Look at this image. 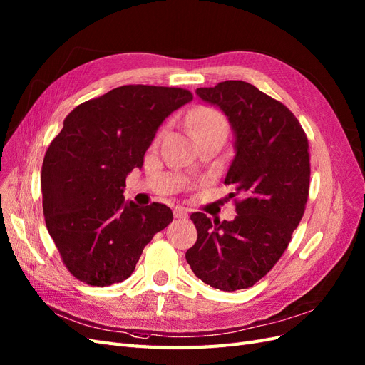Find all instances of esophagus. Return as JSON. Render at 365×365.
I'll return each instance as SVG.
<instances>
[{
  "label": "esophagus",
  "mask_w": 365,
  "mask_h": 365,
  "mask_svg": "<svg viewBox=\"0 0 365 365\" xmlns=\"http://www.w3.org/2000/svg\"><path fill=\"white\" fill-rule=\"evenodd\" d=\"M174 217L175 218H180V220H185V218H188V211L185 210V207H175L174 210Z\"/></svg>",
  "instance_id": "esophagus-1"
}]
</instances>
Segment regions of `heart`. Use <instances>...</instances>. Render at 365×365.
<instances>
[{
  "mask_svg": "<svg viewBox=\"0 0 365 365\" xmlns=\"http://www.w3.org/2000/svg\"><path fill=\"white\" fill-rule=\"evenodd\" d=\"M190 125L194 130L197 138H202L205 134L225 131L227 130L226 120L220 111L211 107H199L190 114Z\"/></svg>",
  "mask_w": 365,
  "mask_h": 365,
  "instance_id": "heart-1",
  "label": "heart"
}]
</instances>
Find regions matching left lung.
Listing matches in <instances>:
<instances>
[{
  "label": "left lung",
  "mask_w": 365,
  "mask_h": 365,
  "mask_svg": "<svg viewBox=\"0 0 365 365\" xmlns=\"http://www.w3.org/2000/svg\"><path fill=\"white\" fill-rule=\"evenodd\" d=\"M195 95L231 123L235 155L225 185L242 200L231 222L194 212L197 242L185 257L203 283L232 292L254 286L275 266L303 218L309 142L294 113L249 82H218Z\"/></svg>",
  "instance_id": "left-lung-1"
}]
</instances>
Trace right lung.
I'll list each match as a JSON object with an SVG mask.
<instances>
[{"label": "right lung", "mask_w": 365, "mask_h": 365, "mask_svg": "<svg viewBox=\"0 0 365 365\" xmlns=\"http://www.w3.org/2000/svg\"><path fill=\"white\" fill-rule=\"evenodd\" d=\"M192 101L188 90L123 86L73 110L41 171L50 237L73 277L90 286L127 279L154 234L173 222L166 205L125 202L162 122Z\"/></svg>", "instance_id": "add662e5"}]
</instances>
